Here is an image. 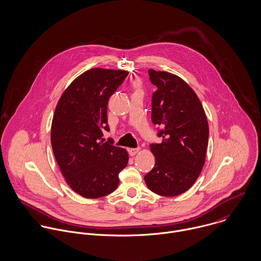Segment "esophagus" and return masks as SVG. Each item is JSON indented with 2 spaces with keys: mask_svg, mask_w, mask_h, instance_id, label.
I'll list each match as a JSON object with an SVG mask.
<instances>
[{
  "mask_svg": "<svg viewBox=\"0 0 261 261\" xmlns=\"http://www.w3.org/2000/svg\"><path fill=\"white\" fill-rule=\"evenodd\" d=\"M140 150H141L140 148H132V149H128V152H129L130 155H135V154L138 153Z\"/></svg>",
  "mask_w": 261,
  "mask_h": 261,
  "instance_id": "34e87169",
  "label": "esophagus"
}]
</instances>
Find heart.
Wrapping results in <instances>:
<instances>
[{"mask_svg": "<svg viewBox=\"0 0 261 261\" xmlns=\"http://www.w3.org/2000/svg\"><path fill=\"white\" fill-rule=\"evenodd\" d=\"M136 85H138V82H136Z\"/></svg>", "mask_w": 261, "mask_h": 261, "instance_id": "1", "label": "heart"}]
</instances>
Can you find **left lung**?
Here are the masks:
<instances>
[{"instance_id":"left-lung-1","label":"left lung","mask_w":261,"mask_h":261,"mask_svg":"<svg viewBox=\"0 0 261 261\" xmlns=\"http://www.w3.org/2000/svg\"><path fill=\"white\" fill-rule=\"evenodd\" d=\"M158 87L151 98V121L160 125L161 144H151L155 164L145 176L149 190L174 197L194 185L205 164L209 125L203 106L186 81L166 71L149 70Z\"/></svg>"}]
</instances>
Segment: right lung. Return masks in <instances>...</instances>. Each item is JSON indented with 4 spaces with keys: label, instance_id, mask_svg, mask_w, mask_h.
<instances>
[{
    "label": "right lung",
    "instance_id": "obj_1",
    "mask_svg": "<svg viewBox=\"0 0 261 261\" xmlns=\"http://www.w3.org/2000/svg\"><path fill=\"white\" fill-rule=\"evenodd\" d=\"M128 72L92 68L64 90L51 124V145L66 183L75 193L95 199L112 193L128 163L126 149L101 140L108 102Z\"/></svg>",
    "mask_w": 261,
    "mask_h": 261
}]
</instances>
